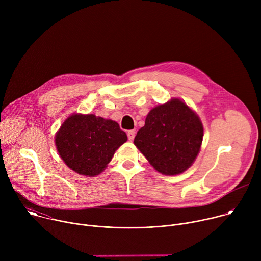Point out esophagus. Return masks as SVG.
<instances>
[{"mask_svg":"<svg viewBox=\"0 0 261 261\" xmlns=\"http://www.w3.org/2000/svg\"><path fill=\"white\" fill-rule=\"evenodd\" d=\"M135 130H129L128 132H127V135H128V139L129 140H133L134 139V137H135Z\"/></svg>","mask_w":261,"mask_h":261,"instance_id":"1","label":"esophagus"}]
</instances>
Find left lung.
I'll return each instance as SVG.
<instances>
[{
    "mask_svg": "<svg viewBox=\"0 0 261 261\" xmlns=\"http://www.w3.org/2000/svg\"><path fill=\"white\" fill-rule=\"evenodd\" d=\"M202 137L198 116L182 101L172 99L148 113L134 144L157 171L175 175L192 165Z\"/></svg>",
    "mask_w": 261,
    "mask_h": 261,
    "instance_id": "left-lung-1",
    "label": "left lung"
}]
</instances>
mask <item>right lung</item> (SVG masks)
I'll return each mask as SVG.
<instances>
[{"label": "right lung", "mask_w": 261, "mask_h": 261, "mask_svg": "<svg viewBox=\"0 0 261 261\" xmlns=\"http://www.w3.org/2000/svg\"><path fill=\"white\" fill-rule=\"evenodd\" d=\"M126 141L117 122L94 115L70 116L56 135L57 150L66 165L87 176L101 173Z\"/></svg>", "instance_id": "add662e5"}]
</instances>
